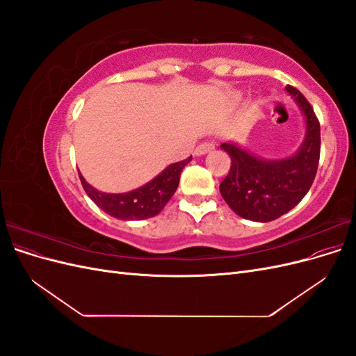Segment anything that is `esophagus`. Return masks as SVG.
Instances as JSON below:
<instances>
[{"label": "esophagus", "instance_id": "obj_1", "mask_svg": "<svg viewBox=\"0 0 356 356\" xmlns=\"http://www.w3.org/2000/svg\"><path fill=\"white\" fill-rule=\"evenodd\" d=\"M215 148V145L212 143H202L200 145H197V148L195 149V154L196 156H203L207 153H211L212 149Z\"/></svg>", "mask_w": 356, "mask_h": 356}]
</instances>
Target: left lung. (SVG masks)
<instances>
[{"label": "left lung", "mask_w": 356, "mask_h": 356, "mask_svg": "<svg viewBox=\"0 0 356 356\" xmlns=\"http://www.w3.org/2000/svg\"><path fill=\"white\" fill-rule=\"evenodd\" d=\"M306 118L305 141L293 157L266 160L234 143L221 148L232 159L229 175L220 191L229 207L242 218L273 221L293 209L314 184L319 165L321 126L309 101L293 86H286Z\"/></svg>", "instance_id": "left-lung-1"}]
</instances>
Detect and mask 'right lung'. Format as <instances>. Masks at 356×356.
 <instances>
[{
  "label": "right lung",
  "mask_w": 356,
  "mask_h": 356,
  "mask_svg": "<svg viewBox=\"0 0 356 356\" xmlns=\"http://www.w3.org/2000/svg\"><path fill=\"white\" fill-rule=\"evenodd\" d=\"M190 160L191 156L178 163H172L145 186L120 195L98 191L86 182L81 174L79 177L84 191L104 212L118 220H145L154 217L166 207L179 184L182 169Z\"/></svg>",
  "instance_id": "obj_1"
}]
</instances>
